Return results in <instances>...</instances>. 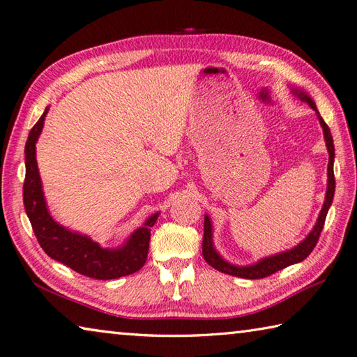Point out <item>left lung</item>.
<instances>
[{
  "label": "left lung",
  "mask_w": 357,
  "mask_h": 357,
  "mask_svg": "<svg viewBox=\"0 0 357 357\" xmlns=\"http://www.w3.org/2000/svg\"><path fill=\"white\" fill-rule=\"evenodd\" d=\"M296 96L305 102V104L310 105L314 112H318L316 109L314 102L307 96L305 93L295 90ZM319 122L321 126L324 130V137H326V144H327V149H328V188H327V195H326V202H324V206L321 209L319 213V218L316 221V225L313 227V231L308 234L307 238L299 243L296 248H293L287 252H282L278 253V255H273V257H268L258 261V263L252 264V266H245V267H238V266H234V264H229L226 261L221 258L217 250L213 249V244H212V225H211V220L208 215H204V234H203V258L206 263L209 266H212L213 268H217L218 272H223L227 275H232V276H238V278H245V280H261V278H266V276H271L275 272L281 271V268H286L291 264H296L301 263V261L305 259L308 255H310L312 250L314 249L316 243H318L321 232H322V227L324 223H326V217H327V212L328 208L331 206V202H333V195H335V172H333V162H335V145H333V137H331V132L328 125L324 122V119L319 116Z\"/></svg>",
  "instance_id": "obj_1"
}]
</instances>
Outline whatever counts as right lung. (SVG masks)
Returning <instances> with one entry per match:
<instances>
[{
	"label": "right lung",
	"instance_id": "obj_1",
	"mask_svg": "<svg viewBox=\"0 0 357 357\" xmlns=\"http://www.w3.org/2000/svg\"><path fill=\"white\" fill-rule=\"evenodd\" d=\"M47 112L49 108H45L44 114L30 130L24 149L26 153V178L22 188L24 208L39 245L50 258L93 280H116L140 271L146 263L151 227L158 217L157 213L149 217L145 226L137 229L125 245L113 250L102 249L89 236L70 232L50 217L45 206L35 155V144L41 134Z\"/></svg>",
	"mask_w": 357,
	"mask_h": 357
}]
</instances>
